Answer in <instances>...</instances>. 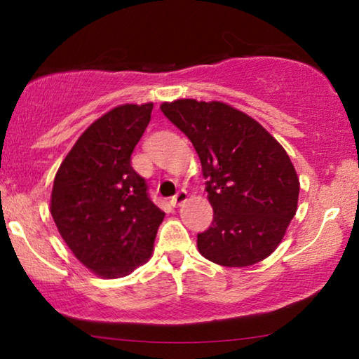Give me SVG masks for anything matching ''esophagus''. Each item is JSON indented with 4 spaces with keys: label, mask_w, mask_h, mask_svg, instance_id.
Here are the masks:
<instances>
[{
    "label": "esophagus",
    "mask_w": 359,
    "mask_h": 359,
    "mask_svg": "<svg viewBox=\"0 0 359 359\" xmlns=\"http://www.w3.org/2000/svg\"><path fill=\"white\" fill-rule=\"evenodd\" d=\"M186 199H188V193H186L184 189H180L178 193H176V194L173 196V198H171L170 203L173 204V205H181V204L184 203Z\"/></svg>",
    "instance_id": "obj_1"
}]
</instances>
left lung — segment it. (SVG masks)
Returning <instances> with one entry per match:
<instances>
[{
    "label": "left lung",
    "mask_w": 359,
    "mask_h": 359,
    "mask_svg": "<svg viewBox=\"0 0 359 359\" xmlns=\"http://www.w3.org/2000/svg\"><path fill=\"white\" fill-rule=\"evenodd\" d=\"M198 151L212 225L199 253L220 266H250L271 255L296 215L299 178L281 144L262 124L220 101L160 106Z\"/></svg>",
    "instance_id": "1"
}]
</instances>
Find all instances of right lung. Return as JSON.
<instances>
[{
    "label": "right lung",
    "mask_w": 359,
    "mask_h": 359,
    "mask_svg": "<svg viewBox=\"0 0 359 359\" xmlns=\"http://www.w3.org/2000/svg\"><path fill=\"white\" fill-rule=\"evenodd\" d=\"M154 104L117 106L80 135L58 168L50 212L73 255L101 278H122L150 258L161 220L130 155Z\"/></svg>",
    "instance_id": "obj_1"
}]
</instances>
